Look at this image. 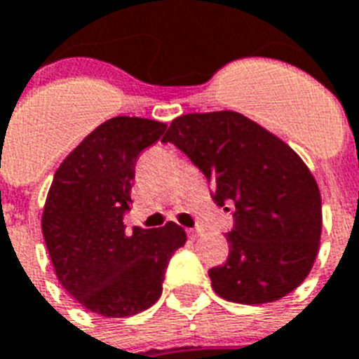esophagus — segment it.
<instances>
[{
    "instance_id": "obj_1",
    "label": "esophagus",
    "mask_w": 359,
    "mask_h": 359,
    "mask_svg": "<svg viewBox=\"0 0 359 359\" xmlns=\"http://www.w3.org/2000/svg\"><path fill=\"white\" fill-rule=\"evenodd\" d=\"M186 233H188L189 239L195 241L198 236H201V230H195V228H189V230H186Z\"/></svg>"
}]
</instances>
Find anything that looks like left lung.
I'll use <instances>...</instances> for the list:
<instances>
[{
  "label": "left lung",
  "instance_id": "1",
  "mask_svg": "<svg viewBox=\"0 0 359 359\" xmlns=\"http://www.w3.org/2000/svg\"><path fill=\"white\" fill-rule=\"evenodd\" d=\"M162 142L203 171L219 206L233 208L230 254L208 272L217 296L263 305L296 290L312 270L323 224L318 182L301 156L236 111L182 114Z\"/></svg>",
  "mask_w": 359,
  "mask_h": 359
}]
</instances>
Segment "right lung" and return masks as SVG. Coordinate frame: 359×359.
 <instances>
[{"label": "right lung", "mask_w": 359, "mask_h": 359, "mask_svg": "<svg viewBox=\"0 0 359 359\" xmlns=\"http://www.w3.org/2000/svg\"><path fill=\"white\" fill-rule=\"evenodd\" d=\"M164 131L165 123L138 116L100 123L65 156L47 194L41 231L60 285L104 318L155 305L171 255L186 243L175 222L131 233L123 226L138 155Z\"/></svg>", "instance_id": "right-lung-1"}]
</instances>
